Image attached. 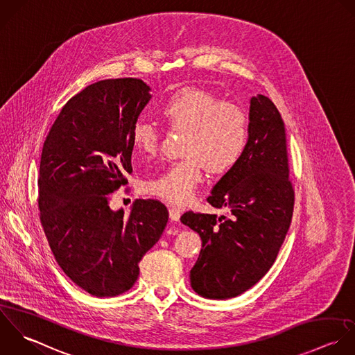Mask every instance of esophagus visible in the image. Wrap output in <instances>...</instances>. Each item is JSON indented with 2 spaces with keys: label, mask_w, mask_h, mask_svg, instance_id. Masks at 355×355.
<instances>
[{
  "label": "esophagus",
  "mask_w": 355,
  "mask_h": 355,
  "mask_svg": "<svg viewBox=\"0 0 355 355\" xmlns=\"http://www.w3.org/2000/svg\"><path fill=\"white\" fill-rule=\"evenodd\" d=\"M168 214H170V218L173 221H178L180 217H181V210L178 207H175V206H170L168 207Z\"/></svg>",
  "instance_id": "1"
}]
</instances>
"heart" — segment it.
Listing matches in <instances>:
<instances>
[{"label": "heart", "instance_id": "obj_1", "mask_svg": "<svg viewBox=\"0 0 355 355\" xmlns=\"http://www.w3.org/2000/svg\"><path fill=\"white\" fill-rule=\"evenodd\" d=\"M163 117L174 128L187 130L182 155L187 156L142 184V191L174 205L189 203L203 181V168L220 175L242 159L249 142V117L234 102L196 88H185L162 106ZM131 141L144 155H155L160 145L159 128L138 120Z\"/></svg>", "mask_w": 355, "mask_h": 355}]
</instances>
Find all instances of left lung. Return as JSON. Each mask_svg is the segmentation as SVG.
<instances>
[{
    "label": "left lung",
    "mask_w": 355,
    "mask_h": 355,
    "mask_svg": "<svg viewBox=\"0 0 355 355\" xmlns=\"http://www.w3.org/2000/svg\"><path fill=\"white\" fill-rule=\"evenodd\" d=\"M207 202L228 213L187 211L181 217L202 238L191 286L202 297L225 300L242 295L268 272L292 223L295 191L285 124L270 98L252 96L248 148L214 185Z\"/></svg>",
    "instance_id": "8db88e82"
}]
</instances>
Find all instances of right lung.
I'll return each mask as SVG.
<instances>
[{
	"mask_svg": "<svg viewBox=\"0 0 355 355\" xmlns=\"http://www.w3.org/2000/svg\"><path fill=\"white\" fill-rule=\"evenodd\" d=\"M139 78L85 87L62 107L42 146L40 220L56 263L83 291L113 297L132 288L138 263L160 239L166 206L137 199L128 216L109 207L131 174V131L152 95Z\"/></svg>",
	"mask_w": 355,
	"mask_h": 355,
	"instance_id": "right-lung-1",
	"label": "right lung"
}]
</instances>
